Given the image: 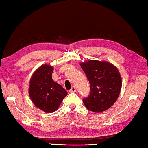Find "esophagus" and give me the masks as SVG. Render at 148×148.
<instances>
[{"label": "esophagus", "mask_w": 148, "mask_h": 148, "mask_svg": "<svg viewBox=\"0 0 148 148\" xmlns=\"http://www.w3.org/2000/svg\"><path fill=\"white\" fill-rule=\"evenodd\" d=\"M69 92H76V88L74 87V86H73V87H72V88L69 90Z\"/></svg>", "instance_id": "obj_1"}]
</instances>
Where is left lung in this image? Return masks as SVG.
Segmentation results:
<instances>
[{"label":"left lung","instance_id":"1","mask_svg":"<svg viewBox=\"0 0 148 148\" xmlns=\"http://www.w3.org/2000/svg\"><path fill=\"white\" fill-rule=\"evenodd\" d=\"M90 86V92L83 99L90 111L100 113L113 106L120 95L122 79L118 68L106 61L90 60L80 64Z\"/></svg>","mask_w":148,"mask_h":148}]
</instances>
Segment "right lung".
<instances>
[{"label":"right lung","mask_w":148,"mask_h":148,"mask_svg":"<svg viewBox=\"0 0 148 148\" xmlns=\"http://www.w3.org/2000/svg\"><path fill=\"white\" fill-rule=\"evenodd\" d=\"M53 67L42 64L35 70L29 84V96L34 104L46 113L58 108L67 92L52 79Z\"/></svg>","instance_id":"right-lung-1"}]
</instances>
